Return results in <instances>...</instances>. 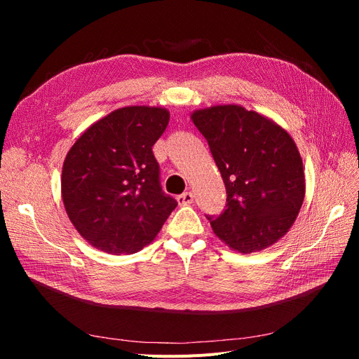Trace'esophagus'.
Masks as SVG:
<instances>
[{
	"label": "esophagus",
	"mask_w": 359,
	"mask_h": 359,
	"mask_svg": "<svg viewBox=\"0 0 359 359\" xmlns=\"http://www.w3.org/2000/svg\"><path fill=\"white\" fill-rule=\"evenodd\" d=\"M193 201H194V196H193L191 191L182 193V194H180V196H177V202H178V205H181V206L190 205V203H193Z\"/></svg>",
	"instance_id": "esophagus-1"
}]
</instances>
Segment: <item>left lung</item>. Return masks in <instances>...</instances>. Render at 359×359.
Returning <instances> with one entry per match:
<instances>
[{
    "instance_id": "8db88e82",
    "label": "left lung",
    "mask_w": 359,
    "mask_h": 359,
    "mask_svg": "<svg viewBox=\"0 0 359 359\" xmlns=\"http://www.w3.org/2000/svg\"><path fill=\"white\" fill-rule=\"evenodd\" d=\"M193 124L210 145L226 187V210L208 217L235 252H260L283 238L306 196L302 158L286 130L238 104L194 111Z\"/></svg>"
}]
</instances>
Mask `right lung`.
I'll list each match as a JSON object with an SVG mask.
<instances>
[{
	"instance_id": "right-lung-1",
	"label": "right lung",
	"mask_w": 359,
	"mask_h": 359,
	"mask_svg": "<svg viewBox=\"0 0 359 359\" xmlns=\"http://www.w3.org/2000/svg\"><path fill=\"white\" fill-rule=\"evenodd\" d=\"M170 114L126 106L91 124L69 149L61 196L74 229L109 255H133L154 240L177 201L161 191L153 145Z\"/></svg>"
}]
</instances>
